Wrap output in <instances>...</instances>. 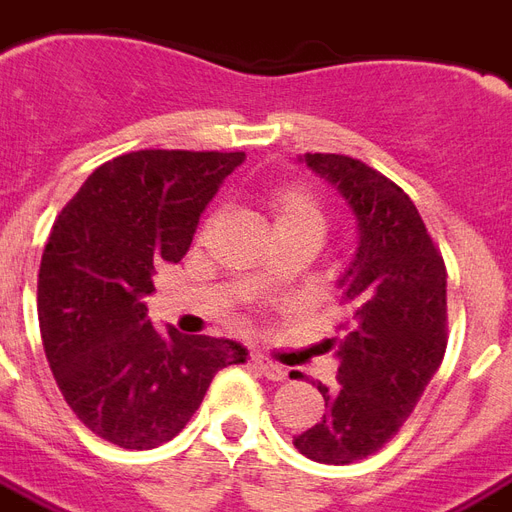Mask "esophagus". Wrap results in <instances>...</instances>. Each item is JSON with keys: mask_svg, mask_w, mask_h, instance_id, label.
<instances>
[{"mask_svg": "<svg viewBox=\"0 0 512 512\" xmlns=\"http://www.w3.org/2000/svg\"><path fill=\"white\" fill-rule=\"evenodd\" d=\"M252 362H255L257 370H260L265 378H271V381H282V378L287 376V370H284L279 362L268 360V357H263V354H255V357H252Z\"/></svg>", "mask_w": 512, "mask_h": 512, "instance_id": "1", "label": "esophagus"}]
</instances>
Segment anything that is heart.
Returning <instances> with one entry per match:
<instances>
[{
  "label": "heart",
  "instance_id": "b5f03b06",
  "mask_svg": "<svg viewBox=\"0 0 512 512\" xmlns=\"http://www.w3.org/2000/svg\"><path fill=\"white\" fill-rule=\"evenodd\" d=\"M265 209L271 217V225L276 233H295V230H314L325 236L327 217L325 206L319 198L303 185H279L265 195Z\"/></svg>",
  "mask_w": 512,
  "mask_h": 512
}]
</instances>
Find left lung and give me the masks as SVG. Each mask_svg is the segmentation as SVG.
Masks as SVG:
<instances>
[{
    "instance_id": "8db88e82",
    "label": "left lung",
    "mask_w": 512,
    "mask_h": 512,
    "mask_svg": "<svg viewBox=\"0 0 512 512\" xmlns=\"http://www.w3.org/2000/svg\"><path fill=\"white\" fill-rule=\"evenodd\" d=\"M306 163L357 217V252L341 279L349 319L341 338L327 341L338 384L319 381L327 413L292 443L314 462L351 464L395 438L443 362L446 263L392 179L335 152H306ZM290 378H300L298 370Z\"/></svg>"
}]
</instances>
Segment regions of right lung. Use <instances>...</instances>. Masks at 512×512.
Segmentation results:
<instances>
[{
	"instance_id": "right-lung-1",
	"label": "right lung",
	"mask_w": 512,
	"mask_h": 512,
	"mask_svg": "<svg viewBox=\"0 0 512 512\" xmlns=\"http://www.w3.org/2000/svg\"><path fill=\"white\" fill-rule=\"evenodd\" d=\"M244 152L139 150L85 179L53 222L37 282L39 333L61 395L93 435L144 451L179 435L217 370L247 362L228 338L147 319L155 265L179 263Z\"/></svg>"
}]
</instances>
